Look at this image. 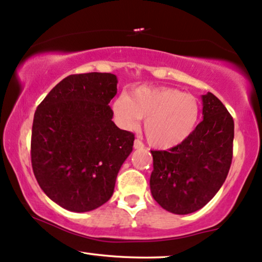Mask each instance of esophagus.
I'll return each mask as SVG.
<instances>
[{
    "mask_svg": "<svg viewBox=\"0 0 262 262\" xmlns=\"http://www.w3.org/2000/svg\"><path fill=\"white\" fill-rule=\"evenodd\" d=\"M134 148L135 149H143L144 148V144L142 143L140 140H135L134 142Z\"/></svg>",
    "mask_w": 262,
    "mask_h": 262,
    "instance_id": "1",
    "label": "esophagus"
}]
</instances>
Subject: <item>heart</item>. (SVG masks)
Segmentation results:
<instances>
[{"mask_svg": "<svg viewBox=\"0 0 262 262\" xmlns=\"http://www.w3.org/2000/svg\"><path fill=\"white\" fill-rule=\"evenodd\" d=\"M119 125L127 130L144 121L148 143L167 149L182 143L194 130L199 118L195 97L171 87H137L131 95L121 93L113 102Z\"/></svg>", "mask_w": 262, "mask_h": 262, "instance_id": "obj_1", "label": "heart"}]
</instances>
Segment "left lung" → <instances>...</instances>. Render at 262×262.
I'll return each mask as SVG.
<instances>
[{
	"label": "left lung",
	"instance_id": "1",
	"mask_svg": "<svg viewBox=\"0 0 262 262\" xmlns=\"http://www.w3.org/2000/svg\"><path fill=\"white\" fill-rule=\"evenodd\" d=\"M203 120L182 143L150 150V192L161 208L177 215L202 209L214 198L230 171L234 122L217 97L202 96Z\"/></svg>",
	"mask_w": 262,
	"mask_h": 262
}]
</instances>
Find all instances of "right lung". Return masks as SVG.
Instances as JSON below:
<instances>
[{
    "label": "right lung",
    "instance_id": "obj_1",
    "mask_svg": "<svg viewBox=\"0 0 262 262\" xmlns=\"http://www.w3.org/2000/svg\"><path fill=\"white\" fill-rule=\"evenodd\" d=\"M118 79L111 73L70 75L37 106L31 165L46 195L74 212L95 210L113 195L135 136L114 124L109 102Z\"/></svg>",
    "mask_w": 262,
    "mask_h": 262
}]
</instances>
